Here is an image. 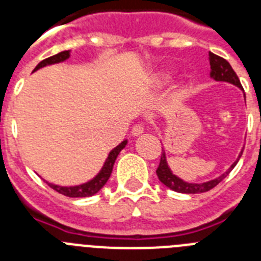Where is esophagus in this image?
I'll return each mask as SVG.
<instances>
[{
	"label": "esophagus",
	"mask_w": 261,
	"mask_h": 261,
	"mask_svg": "<svg viewBox=\"0 0 261 261\" xmlns=\"http://www.w3.org/2000/svg\"><path fill=\"white\" fill-rule=\"evenodd\" d=\"M144 130H145L144 124H136V125H133V128H132V135L140 136L141 133H144Z\"/></svg>",
	"instance_id": "esophagus-1"
}]
</instances>
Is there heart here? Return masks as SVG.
<instances>
[{"instance_id": "obj_1", "label": "heart", "mask_w": 261, "mask_h": 261, "mask_svg": "<svg viewBox=\"0 0 261 261\" xmlns=\"http://www.w3.org/2000/svg\"><path fill=\"white\" fill-rule=\"evenodd\" d=\"M171 77H172L171 71H168V70L161 71V73L158 74V81H161V82H166V81L171 80Z\"/></svg>"}]
</instances>
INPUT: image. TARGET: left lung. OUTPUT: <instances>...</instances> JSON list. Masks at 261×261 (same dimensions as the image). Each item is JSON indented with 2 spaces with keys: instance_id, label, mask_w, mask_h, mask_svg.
I'll return each mask as SVG.
<instances>
[{
  "instance_id": "8db88e82",
  "label": "left lung",
  "mask_w": 261,
  "mask_h": 261,
  "mask_svg": "<svg viewBox=\"0 0 261 261\" xmlns=\"http://www.w3.org/2000/svg\"><path fill=\"white\" fill-rule=\"evenodd\" d=\"M209 64H211V77L213 78L214 81L229 82V84L235 85V86H238L239 89L243 90L238 75H237V73L232 70L231 65H230L229 62L226 61L225 59L217 56V55H214V53L209 52ZM244 98H246V94H244ZM242 153H243V150H242L241 154H239L238 159H237L231 166H230L229 170H227L225 174L221 175V176L216 177V179H213V180L205 181V183H188V181H184L183 179H180V177H177L176 175L172 174V171L170 170V167H168L167 165V161H166L165 150L162 149V155H161V162H159L158 168H156V175H158L159 180L162 181L166 187H168L170 190L175 191V192H179V193L206 192V191L214 188L218 183H221V181H222L227 175H229V172L231 171L232 168L235 167V165L238 163L239 158L242 156Z\"/></svg>"
}]
</instances>
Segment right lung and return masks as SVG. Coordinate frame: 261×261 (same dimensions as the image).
<instances>
[{
    "mask_svg": "<svg viewBox=\"0 0 261 261\" xmlns=\"http://www.w3.org/2000/svg\"><path fill=\"white\" fill-rule=\"evenodd\" d=\"M69 57H70V50H62V52L57 53V55H55V56H50L48 57V59L39 62L38 65H36V68L34 69V71H36L40 68H44V66L47 65H52V64H59V62L65 61V60H68ZM126 142L128 141L124 140L121 144L117 145L116 147H114V149L110 151L107 159H106L105 165H103L102 170L99 171V174L96 175L95 177H93V179H91L90 181H87V183L80 184V186H74V187H61V186H56V184L48 183V181H45V183H47L52 190H55L56 192L61 193V195L64 196H68V197H89V196L95 195V193H98L99 191L102 190L103 186H105V184L107 183L108 179H110L111 172H112V168H114V165H115V161H116L120 151L123 150L124 147H125Z\"/></svg>",
    "mask_w": 261,
    "mask_h": 261,
    "instance_id": "obj_1",
    "label": "right lung"
}]
</instances>
